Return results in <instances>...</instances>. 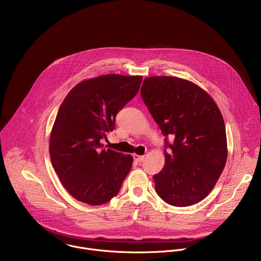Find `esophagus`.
Instances as JSON below:
<instances>
[{
    "label": "esophagus",
    "mask_w": 261,
    "mask_h": 261,
    "mask_svg": "<svg viewBox=\"0 0 261 261\" xmlns=\"http://www.w3.org/2000/svg\"><path fill=\"white\" fill-rule=\"evenodd\" d=\"M134 159L138 162H141L145 159V156H142V155H138V154H134Z\"/></svg>",
    "instance_id": "esophagus-1"
}]
</instances>
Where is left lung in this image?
Returning <instances> with one entry per match:
<instances>
[{
	"mask_svg": "<svg viewBox=\"0 0 261 261\" xmlns=\"http://www.w3.org/2000/svg\"><path fill=\"white\" fill-rule=\"evenodd\" d=\"M141 96L165 139V164L154 175L158 196L172 206H191L214 188L226 159L224 121L211 96L176 76L146 77Z\"/></svg>",
	"mask_w": 261,
	"mask_h": 261,
	"instance_id": "obj_1",
	"label": "left lung"
}]
</instances>
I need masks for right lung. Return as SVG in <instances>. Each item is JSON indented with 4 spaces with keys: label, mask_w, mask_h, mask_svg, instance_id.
<instances>
[{
    "label": "right lung",
    "mask_w": 261,
    "mask_h": 261,
    "mask_svg": "<svg viewBox=\"0 0 261 261\" xmlns=\"http://www.w3.org/2000/svg\"><path fill=\"white\" fill-rule=\"evenodd\" d=\"M143 76L105 74L79 83L63 100L50 135L53 167L67 192L89 205L115 197L128 174L129 154L102 149L115 116L138 93Z\"/></svg>",
    "instance_id": "1"
}]
</instances>
